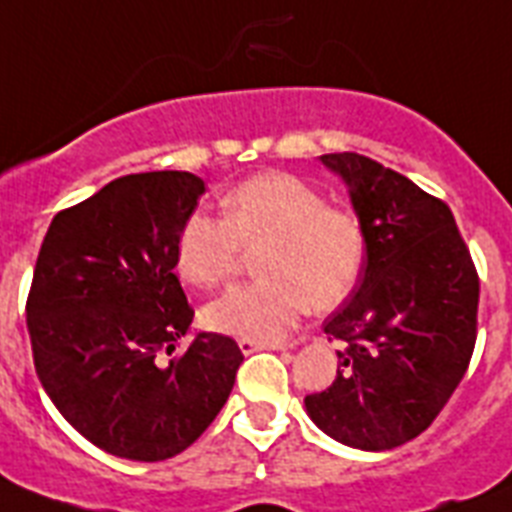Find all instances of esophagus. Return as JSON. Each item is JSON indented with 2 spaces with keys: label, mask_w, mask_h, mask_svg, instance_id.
I'll list each match as a JSON object with an SVG mask.
<instances>
[{
  "label": "esophagus",
  "mask_w": 512,
  "mask_h": 512,
  "mask_svg": "<svg viewBox=\"0 0 512 512\" xmlns=\"http://www.w3.org/2000/svg\"><path fill=\"white\" fill-rule=\"evenodd\" d=\"M239 349H242V354H255V351H281L283 343H263V341H249V338H239Z\"/></svg>",
  "instance_id": "esophagus-1"
}]
</instances>
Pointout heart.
<instances>
[{
	"label": "heart",
	"instance_id": "heart-1",
	"mask_svg": "<svg viewBox=\"0 0 512 512\" xmlns=\"http://www.w3.org/2000/svg\"><path fill=\"white\" fill-rule=\"evenodd\" d=\"M226 216L195 210L176 234V270L195 286L234 276L244 249H260V281L234 286L203 309L223 336L278 341L312 309H333L364 265L362 226L291 174L247 179L223 200Z\"/></svg>",
	"mask_w": 512,
	"mask_h": 512
}]
</instances>
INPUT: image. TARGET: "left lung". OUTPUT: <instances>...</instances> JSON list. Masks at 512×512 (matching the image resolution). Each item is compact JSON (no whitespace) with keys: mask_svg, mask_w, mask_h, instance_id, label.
I'll return each mask as SVG.
<instances>
[{"mask_svg":"<svg viewBox=\"0 0 512 512\" xmlns=\"http://www.w3.org/2000/svg\"><path fill=\"white\" fill-rule=\"evenodd\" d=\"M320 161L349 190L367 260L349 302L325 320L346 343L336 380L304 409L349 448L393 450L435 422L466 375L479 278L442 200L359 153Z\"/></svg>","mask_w":512,"mask_h":512,"instance_id":"obj_1","label":"left lung"}]
</instances>
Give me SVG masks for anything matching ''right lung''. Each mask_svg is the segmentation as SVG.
<instances>
[{"label": "right lung", "mask_w": 512, "mask_h": 512, "mask_svg": "<svg viewBox=\"0 0 512 512\" xmlns=\"http://www.w3.org/2000/svg\"><path fill=\"white\" fill-rule=\"evenodd\" d=\"M205 192L190 171L119 176L54 216L28 296L36 375L88 442L127 461H166L203 435L244 362L231 338L190 333L176 234Z\"/></svg>", "instance_id": "obj_1"}]
</instances>
